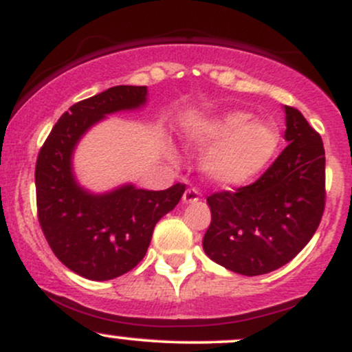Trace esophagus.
<instances>
[{
	"label": "esophagus",
	"mask_w": 352,
	"mask_h": 352,
	"mask_svg": "<svg viewBox=\"0 0 352 352\" xmlns=\"http://www.w3.org/2000/svg\"><path fill=\"white\" fill-rule=\"evenodd\" d=\"M199 197H200L199 190H197V188H187V190H185L184 197H182V201H184L185 205H187V204H195V201L199 200Z\"/></svg>",
	"instance_id": "obj_1"
}]
</instances>
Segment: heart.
I'll use <instances>...</instances> for the list:
<instances>
[{"label": "heart", "instance_id": "heart-1", "mask_svg": "<svg viewBox=\"0 0 352 352\" xmlns=\"http://www.w3.org/2000/svg\"><path fill=\"white\" fill-rule=\"evenodd\" d=\"M185 145L205 151L201 170L218 185H243L272 162L280 147V131L270 120H252L245 111L200 116L188 120Z\"/></svg>", "mask_w": 352, "mask_h": 352}]
</instances>
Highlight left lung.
I'll use <instances>...</instances> for the list:
<instances>
[{"label": "left lung", "instance_id": "left-lung-1", "mask_svg": "<svg viewBox=\"0 0 352 352\" xmlns=\"http://www.w3.org/2000/svg\"><path fill=\"white\" fill-rule=\"evenodd\" d=\"M288 147L254 184L207 199L210 260L258 276L281 268L308 245L324 212V147L298 109L285 106Z\"/></svg>", "mask_w": 352, "mask_h": 352}]
</instances>
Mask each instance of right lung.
<instances>
[{
    "mask_svg": "<svg viewBox=\"0 0 352 352\" xmlns=\"http://www.w3.org/2000/svg\"><path fill=\"white\" fill-rule=\"evenodd\" d=\"M147 86H116L74 104L52 127L36 162V201L44 236L63 265L94 281L114 280L140 263L153 228L175 208L185 185L144 190L124 184L104 193L76 179L74 151L107 116L147 104Z\"/></svg>",
    "mask_w": 352,
    "mask_h": 352,
    "instance_id": "obj_1",
    "label": "right lung"
}]
</instances>
